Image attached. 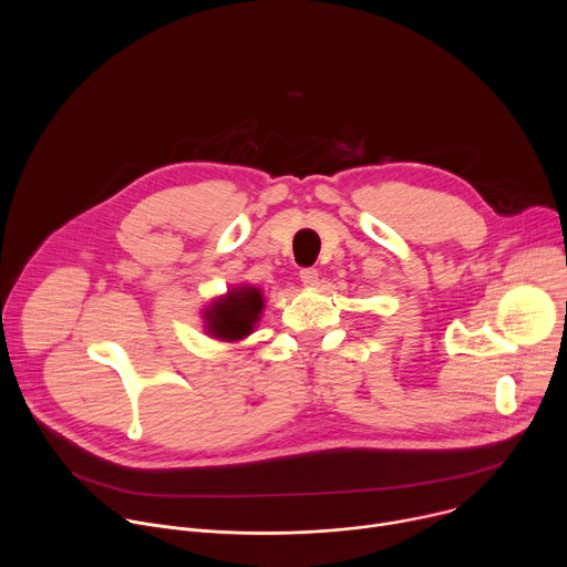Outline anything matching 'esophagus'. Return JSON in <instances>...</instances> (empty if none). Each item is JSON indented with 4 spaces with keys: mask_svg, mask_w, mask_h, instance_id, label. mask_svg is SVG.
Returning a JSON list of instances; mask_svg holds the SVG:
<instances>
[{
    "mask_svg": "<svg viewBox=\"0 0 567 567\" xmlns=\"http://www.w3.org/2000/svg\"><path fill=\"white\" fill-rule=\"evenodd\" d=\"M300 280H302V285L305 287H316L318 285V271L316 269H302L300 271Z\"/></svg>",
    "mask_w": 567,
    "mask_h": 567,
    "instance_id": "esophagus-1",
    "label": "esophagus"
}]
</instances>
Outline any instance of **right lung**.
<instances>
[{"label":"right lung","mask_w":567,"mask_h":567,"mask_svg":"<svg viewBox=\"0 0 567 567\" xmlns=\"http://www.w3.org/2000/svg\"><path fill=\"white\" fill-rule=\"evenodd\" d=\"M265 307V296L258 287L239 285L215 298L204 309L206 332L219 341H239L254 332Z\"/></svg>","instance_id":"add662e5"}]
</instances>
